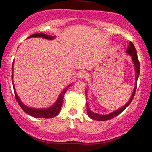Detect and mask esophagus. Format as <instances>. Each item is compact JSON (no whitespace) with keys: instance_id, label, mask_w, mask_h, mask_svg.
Returning a JSON list of instances; mask_svg holds the SVG:
<instances>
[{"instance_id":"esophagus-1","label":"esophagus","mask_w":152,"mask_h":152,"mask_svg":"<svg viewBox=\"0 0 152 152\" xmlns=\"http://www.w3.org/2000/svg\"><path fill=\"white\" fill-rule=\"evenodd\" d=\"M86 76H87V73L85 71H80L78 73V78L79 79H85V78H86Z\"/></svg>"}]
</instances>
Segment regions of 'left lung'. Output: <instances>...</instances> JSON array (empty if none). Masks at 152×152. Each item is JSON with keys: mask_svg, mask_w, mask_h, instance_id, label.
<instances>
[{"mask_svg": "<svg viewBox=\"0 0 152 152\" xmlns=\"http://www.w3.org/2000/svg\"><path fill=\"white\" fill-rule=\"evenodd\" d=\"M126 53L132 56V62L133 63H134V67H135V72H136L135 73L136 84H135V87H134V91H133L131 98H130L129 102H127V103L123 107H121V108L118 109V110H117L116 111L113 112V113H110V114L108 115H99V114H97V113H93V112L91 111V110H90V108H89L88 104H87V115H88V116L90 118L94 119V120H96V121H107V120H110V119L113 118H115V116L118 115L120 113H121L122 112H123L124 110L130 104V103H131L132 101L133 98H134V93H135L136 87H137V79H138L139 74H140V62H139L138 57H137V51H136L135 48H134V45H133V43L132 42H129V45L126 49Z\"/></svg>", "mask_w": 152, "mask_h": 152, "instance_id": "obj_1", "label": "left lung"}]
</instances>
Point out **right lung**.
I'll use <instances>...</instances> for the list:
<instances>
[{"mask_svg": "<svg viewBox=\"0 0 152 152\" xmlns=\"http://www.w3.org/2000/svg\"><path fill=\"white\" fill-rule=\"evenodd\" d=\"M30 37H42L44 39H53L55 37L53 36H50V35H47L43 33H37V34H32L31 36H29L28 38ZM13 79V75L12 76V79ZM71 85H70L69 86H67V87L63 90V91L60 93L59 95V98L56 100V102L54 104L53 106H51L50 107L47 109H34V108H31V107H27L25 104L21 102V101L20 100L19 97L17 95L16 92H15V87H14V90H15V98H16V100L18 102V103L19 104L20 107L22 108V110H23L25 113H26L27 114L33 116L34 118H50L55 117L58 115V113H59L61 110V107H62V102H63V98L64 96H65V92L67 91V88H68Z\"/></svg>", "mask_w": 152, "mask_h": 152, "instance_id": "obj_1", "label": "right lung"}]
</instances>
